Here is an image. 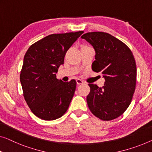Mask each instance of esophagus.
Returning a JSON list of instances; mask_svg holds the SVG:
<instances>
[{
  "instance_id": "1",
  "label": "esophagus",
  "mask_w": 152,
  "mask_h": 152,
  "mask_svg": "<svg viewBox=\"0 0 152 152\" xmlns=\"http://www.w3.org/2000/svg\"><path fill=\"white\" fill-rule=\"evenodd\" d=\"M76 83H77V85H83V84L84 83V82H83V80H80V79H77V80H76Z\"/></svg>"
}]
</instances>
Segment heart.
<instances>
[{
	"label": "heart",
	"instance_id": "1",
	"mask_svg": "<svg viewBox=\"0 0 152 152\" xmlns=\"http://www.w3.org/2000/svg\"><path fill=\"white\" fill-rule=\"evenodd\" d=\"M86 47H89V46H86V45H85V46H83L82 47V48H86Z\"/></svg>",
	"mask_w": 152,
	"mask_h": 152
}]
</instances>
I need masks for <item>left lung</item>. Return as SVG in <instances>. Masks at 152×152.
<instances>
[{
    "instance_id": "8db88e82",
    "label": "left lung",
    "mask_w": 152,
    "mask_h": 152,
    "mask_svg": "<svg viewBox=\"0 0 152 152\" xmlns=\"http://www.w3.org/2000/svg\"><path fill=\"white\" fill-rule=\"evenodd\" d=\"M96 51L93 71L100 72L104 86L89 84L87 97L89 110L103 121H110L126 111L132 101L136 87L137 66L130 48L110 34L91 32L81 37Z\"/></svg>"
}]
</instances>
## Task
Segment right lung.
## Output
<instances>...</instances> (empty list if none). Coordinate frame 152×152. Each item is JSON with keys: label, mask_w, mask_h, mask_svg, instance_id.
I'll return each instance as SVG.
<instances>
[{"label": "right lung", "mask_w": 152, "mask_h": 152, "mask_svg": "<svg viewBox=\"0 0 152 152\" xmlns=\"http://www.w3.org/2000/svg\"><path fill=\"white\" fill-rule=\"evenodd\" d=\"M83 31L52 34L29 47L20 72L23 95L27 104L39 118L50 121L59 118L68 109L76 82L56 78L66 52Z\"/></svg>", "instance_id": "right-lung-1"}]
</instances>
